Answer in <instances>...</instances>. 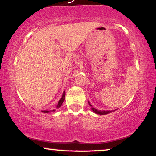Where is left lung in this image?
<instances>
[{"label":"left lung","instance_id":"obj_1","mask_svg":"<svg viewBox=\"0 0 156 156\" xmlns=\"http://www.w3.org/2000/svg\"><path fill=\"white\" fill-rule=\"evenodd\" d=\"M89 105H91V104H89ZM91 110H92L93 111L95 112V113L99 114V115H105V114H108V113H110V112H112V111H111V110H97V109H95L94 108H91Z\"/></svg>","mask_w":156,"mask_h":156}]
</instances>
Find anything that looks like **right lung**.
Wrapping results in <instances>:
<instances>
[{
	"label": "right lung",
	"instance_id": "add662e5",
	"mask_svg": "<svg viewBox=\"0 0 156 156\" xmlns=\"http://www.w3.org/2000/svg\"><path fill=\"white\" fill-rule=\"evenodd\" d=\"M65 91H64L62 97V98L60 99V100L59 101V102H58V105H57V108H60L62 105L64 100H65ZM54 110H54L53 111H54ZM50 111H51V110H50ZM42 112H45V113H48V112H49V111H48V110H43Z\"/></svg>",
	"mask_w": 156,
	"mask_h": 156
}]
</instances>
